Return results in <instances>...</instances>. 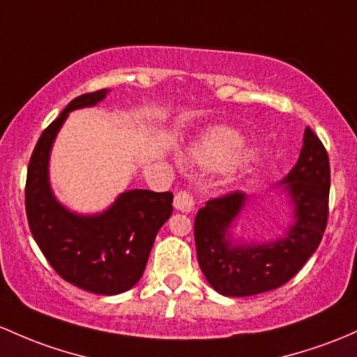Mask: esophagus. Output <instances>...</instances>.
I'll return each instance as SVG.
<instances>
[{
	"mask_svg": "<svg viewBox=\"0 0 357 357\" xmlns=\"http://www.w3.org/2000/svg\"><path fill=\"white\" fill-rule=\"evenodd\" d=\"M174 208L182 211V213H190L194 209V197L185 190H180V192L175 194Z\"/></svg>",
	"mask_w": 357,
	"mask_h": 357,
	"instance_id": "esophagus-1",
	"label": "esophagus"
}]
</instances>
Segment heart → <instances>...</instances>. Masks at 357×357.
<instances>
[{
  "label": "heart",
  "mask_w": 357,
  "mask_h": 357,
  "mask_svg": "<svg viewBox=\"0 0 357 357\" xmlns=\"http://www.w3.org/2000/svg\"><path fill=\"white\" fill-rule=\"evenodd\" d=\"M241 141L243 139H241L240 132L235 129L225 128V126L213 128L208 132H204V136L194 144L190 149V158L202 167H221L240 148ZM252 158H254L252 151L236 153L229 162V170H243L247 165H250Z\"/></svg>",
  "instance_id": "obj_1"
}]
</instances>
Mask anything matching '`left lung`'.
Masks as SVG:
<instances>
[{
  "label": "left lung",
  "instance_id": "1",
  "mask_svg": "<svg viewBox=\"0 0 357 357\" xmlns=\"http://www.w3.org/2000/svg\"><path fill=\"white\" fill-rule=\"evenodd\" d=\"M294 206V223L271 243L233 245L229 226L243 208V192L209 199L197 211L194 238L202 274L220 294L252 296L286 284L320 245L328 218L331 165L321 141L305 129L303 148L293 170L282 180Z\"/></svg>",
  "mask_w": 357,
  "mask_h": 357
}]
</instances>
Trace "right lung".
I'll return each mask as SVG.
<instances>
[{
  "label": "right lung",
  "mask_w": 357,
  "mask_h": 357,
  "mask_svg": "<svg viewBox=\"0 0 357 357\" xmlns=\"http://www.w3.org/2000/svg\"><path fill=\"white\" fill-rule=\"evenodd\" d=\"M107 91L76 97L40 134L26 170L25 209L33 240L52 269L71 284L110 296L141 279L156 233L172 216L174 194L128 190L95 216L71 213L56 201L47 170L52 143L71 110L97 105Z\"/></svg>",
  "instance_id": "obj_1"
}]
</instances>
